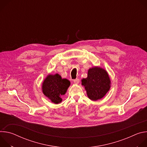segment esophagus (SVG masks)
Listing matches in <instances>:
<instances>
[{
    "label": "esophagus",
    "mask_w": 147,
    "mask_h": 147,
    "mask_svg": "<svg viewBox=\"0 0 147 147\" xmlns=\"http://www.w3.org/2000/svg\"><path fill=\"white\" fill-rule=\"evenodd\" d=\"M74 83L76 84H79L80 82V80L78 78H77V79H75L74 80Z\"/></svg>",
    "instance_id": "1"
}]
</instances>
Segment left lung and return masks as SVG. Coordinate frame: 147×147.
<instances>
[{"label": "left lung", "mask_w": 147, "mask_h": 147, "mask_svg": "<svg viewBox=\"0 0 147 147\" xmlns=\"http://www.w3.org/2000/svg\"><path fill=\"white\" fill-rule=\"evenodd\" d=\"M89 99L96 101L102 99L109 91L111 81L108 73L99 66H94L88 70L87 77L81 80Z\"/></svg>", "instance_id": "1"}]
</instances>
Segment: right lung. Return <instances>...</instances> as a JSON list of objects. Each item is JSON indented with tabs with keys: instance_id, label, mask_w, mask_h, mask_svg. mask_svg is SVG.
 I'll use <instances>...</instances> for the list:
<instances>
[{
	"instance_id": "add662e5",
	"label": "right lung",
	"mask_w": 147,
	"mask_h": 147,
	"mask_svg": "<svg viewBox=\"0 0 147 147\" xmlns=\"http://www.w3.org/2000/svg\"><path fill=\"white\" fill-rule=\"evenodd\" d=\"M70 86V82L67 79L62 78L59 74H49L42 82V90L52 102L58 104L62 101L61 97L66 94Z\"/></svg>"
}]
</instances>
